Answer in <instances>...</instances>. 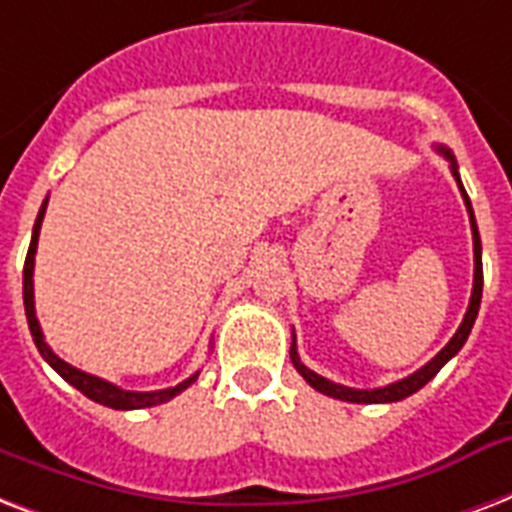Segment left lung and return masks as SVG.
<instances>
[{
    "label": "left lung",
    "mask_w": 512,
    "mask_h": 512,
    "mask_svg": "<svg viewBox=\"0 0 512 512\" xmlns=\"http://www.w3.org/2000/svg\"><path fill=\"white\" fill-rule=\"evenodd\" d=\"M438 152L446 157V160L451 162V173H454V178H457L459 184V192H462V197H465V205H467V213H470V229H473V256H475V275H473V293H470V304H467V312L465 318H462V323H459L457 334L451 336V342L443 347L438 355H435L427 366H422L419 371H414L411 376H406V379H398V382L387 384V387H376V390H352V387H344V384H336L331 382V379H326V376L315 374V371H310V368L304 366L299 360V352H296V336H293L291 342V363L296 366V371H299L304 379H307V384L310 387H315L318 392H323V395H328V398H336V400H347V403H395V400H403L408 398V395H414L417 390H422L430 379H433L438 371H441L446 363H449L454 355H457L459 350H462V344L467 342V336H470V331H473V323L475 318H478V307H481V293H483V264H481V237H478V224H475V216H473V208H470V197H467L465 186H462V181H459V170H457V160H454V154L446 149V146H435Z\"/></svg>",
    "instance_id": "left-lung-1"
}]
</instances>
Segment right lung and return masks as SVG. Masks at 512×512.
Instances as JSON below:
<instances>
[{
    "label": "right lung",
    "instance_id": "1",
    "mask_svg": "<svg viewBox=\"0 0 512 512\" xmlns=\"http://www.w3.org/2000/svg\"><path fill=\"white\" fill-rule=\"evenodd\" d=\"M45 208H47V200L42 202L37 221H34L29 253H26V264H23V307H26V320H29V331L31 336H34V344H37L39 355H42V358H45L47 363H50V366H53L55 371H58V374L71 384V387H77L82 395H87V398L95 400V403H101V406L120 408V411H133V408L160 406V403H168L170 398H176L178 392H184L200 374L189 376V379H184V382L176 384V387H168V390L133 392V390H122V387L106 382V379H101V376L85 374V371L69 366L66 360L58 358V355L47 347L45 334H42V328H39L37 310H34V256H37V240H39V229H42V219H45Z\"/></svg>",
    "mask_w": 512,
    "mask_h": 512
}]
</instances>
